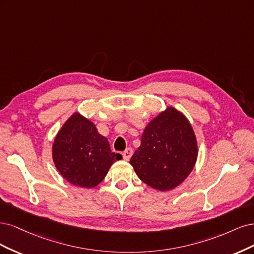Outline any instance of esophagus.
Here are the masks:
<instances>
[{
  "instance_id": "obj_1",
  "label": "esophagus",
  "mask_w": 254,
  "mask_h": 254,
  "mask_svg": "<svg viewBox=\"0 0 254 254\" xmlns=\"http://www.w3.org/2000/svg\"><path fill=\"white\" fill-rule=\"evenodd\" d=\"M133 155V150L130 148H127L124 153H122V157H124L125 160H128Z\"/></svg>"
}]
</instances>
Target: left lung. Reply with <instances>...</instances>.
I'll list each match as a JSON object with an SVG mask.
<instances>
[{
  "label": "left lung",
  "mask_w": 254,
  "mask_h": 254,
  "mask_svg": "<svg viewBox=\"0 0 254 254\" xmlns=\"http://www.w3.org/2000/svg\"><path fill=\"white\" fill-rule=\"evenodd\" d=\"M197 155V140L189 120L169 106L145 127L141 144L129 163L144 184L169 191L189 176Z\"/></svg>",
  "instance_id": "obj_1"
}]
</instances>
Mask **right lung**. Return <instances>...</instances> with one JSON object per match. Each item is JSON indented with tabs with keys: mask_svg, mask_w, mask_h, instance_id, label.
Instances as JSON below:
<instances>
[{
	"mask_svg": "<svg viewBox=\"0 0 254 254\" xmlns=\"http://www.w3.org/2000/svg\"><path fill=\"white\" fill-rule=\"evenodd\" d=\"M53 159L69 184L89 189L99 185L113 163L122 156L111 151L108 139L98 133L91 120L76 112L55 138Z\"/></svg>",
	"mask_w": 254,
	"mask_h": 254,
	"instance_id": "right-lung-1",
	"label": "right lung"
}]
</instances>
